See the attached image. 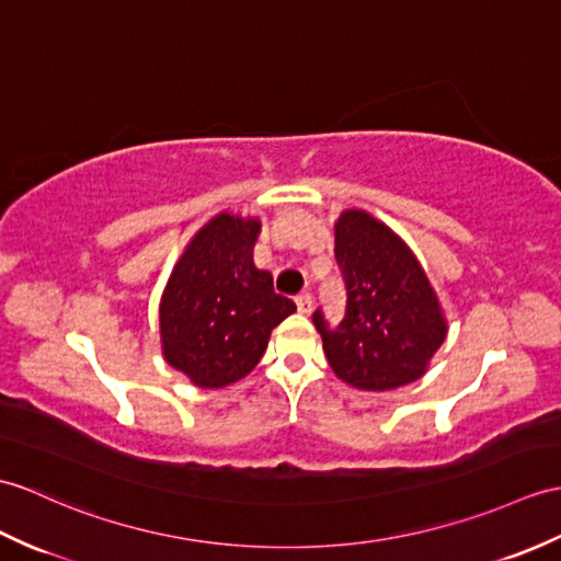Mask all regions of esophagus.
Returning <instances> with one entry per match:
<instances>
[{
	"instance_id": "obj_1",
	"label": "esophagus",
	"mask_w": 561,
	"mask_h": 561,
	"mask_svg": "<svg viewBox=\"0 0 561 561\" xmlns=\"http://www.w3.org/2000/svg\"><path fill=\"white\" fill-rule=\"evenodd\" d=\"M296 308H298V312H304V316H308L310 312V308H312V296L308 294V291H304V294H298L296 298Z\"/></svg>"
}]
</instances>
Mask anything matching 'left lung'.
Segmentation results:
<instances>
[{
	"label": "left lung",
	"instance_id": "8db88e82",
	"mask_svg": "<svg viewBox=\"0 0 561 561\" xmlns=\"http://www.w3.org/2000/svg\"><path fill=\"white\" fill-rule=\"evenodd\" d=\"M334 257L344 320L330 328L322 310L312 312L334 375L366 392L421 380L447 340V318L419 257L385 221L356 207L334 221Z\"/></svg>",
	"mask_w": 561,
	"mask_h": 561
}]
</instances>
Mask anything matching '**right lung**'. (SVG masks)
Masks as SVG:
<instances>
[{"instance_id":"obj_1","label":"right lung","mask_w":561,"mask_h":561,"mask_svg":"<svg viewBox=\"0 0 561 561\" xmlns=\"http://www.w3.org/2000/svg\"><path fill=\"white\" fill-rule=\"evenodd\" d=\"M257 217L215 215L176 260L160 298V344L169 366L201 389L249 375L270 334L296 310L267 270L253 265Z\"/></svg>"}]
</instances>
